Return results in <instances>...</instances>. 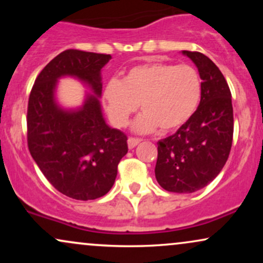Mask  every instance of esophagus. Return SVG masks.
Listing matches in <instances>:
<instances>
[{
	"mask_svg": "<svg viewBox=\"0 0 263 263\" xmlns=\"http://www.w3.org/2000/svg\"><path fill=\"white\" fill-rule=\"evenodd\" d=\"M141 142V140L140 138H134V137H129L128 140H127V144H128V148L129 149H132V148H135L136 146H137L138 143H140Z\"/></svg>",
	"mask_w": 263,
	"mask_h": 263,
	"instance_id": "esophagus-1",
	"label": "esophagus"
}]
</instances>
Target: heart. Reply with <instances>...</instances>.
Returning <instances> with one entry per match:
<instances>
[{"instance_id": "1", "label": "heart", "mask_w": 263, "mask_h": 263, "mask_svg": "<svg viewBox=\"0 0 263 263\" xmlns=\"http://www.w3.org/2000/svg\"><path fill=\"white\" fill-rule=\"evenodd\" d=\"M203 95L199 71L188 64L153 62L128 69L121 80H110L102 93L105 107L117 127H125L140 105L143 114L134 129L148 134L176 131L197 112Z\"/></svg>"}]
</instances>
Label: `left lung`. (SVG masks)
Instances as JSON below:
<instances>
[{"instance_id":"left-lung-1","label":"left lung","mask_w":263,"mask_h":263,"mask_svg":"<svg viewBox=\"0 0 263 263\" xmlns=\"http://www.w3.org/2000/svg\"><path fill=\"white\" fill-rule=\"evenodd\" d=\"M182 53L197 65L203 95L194 116L176 134L158 141L155 173L163 189L193 193L213 182L228 161L234 111L230 89L218 66L199 52Z\"/></svg>"}]
</instances>
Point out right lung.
Segmentation results:
<instances>
[{"instance_id": "obj_1", "label": "right lung", "mask_w": 263, "mask_h": 263, "mask_svg": "<svg viewBox=\"0 0 263 263\" xmlns=\"http://www.w3.org/2000/svg\"><path fill=\"white\" fill-rule=\"evenodd\" d=\"M110 54L68 49L50 60L32 87L27 110L31 156L57 190L77 200H93L112 188L117 165L127 153V136L111 128L102 116L101 69ZM63 76L86 83L83 106L65 110L56 104L55 89Z\"/></svg>"}]
</instances>
